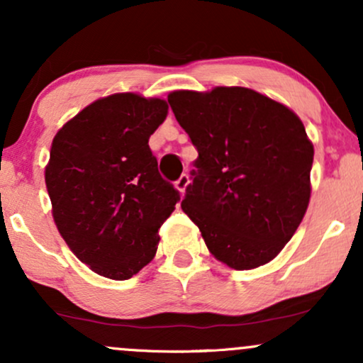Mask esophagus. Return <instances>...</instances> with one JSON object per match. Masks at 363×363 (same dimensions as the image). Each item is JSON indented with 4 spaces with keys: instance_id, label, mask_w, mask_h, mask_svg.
Returning a JSON list of instances; mask_svg holds the SVG:
<instances>
[{
    "instance_id": "1",
    "label": "esophagus",
    "mask_w": 363,
    "mask_h": 363,
    "mask_svg": "<svg viewBox=\"0 0 363 363\" xmlns=\"http://www.w3.org/2000/svg\"><path fill=\"white\" fill-rule=\"evenodd\" d=\"M187 184H189V176H187V174H182V176L176 181V189L181 194H184Z\"/></svg>"
}]
</instances>
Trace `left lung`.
Instances as JSON below:
<instances>
[{"label": "left lung", "instance_id": "1", "mask_svg": "<svg viewBox=\"0 0 363 363\" xmlns=\"http://www.w3.org/2000/svg\"><path fill=\"white\" fill-rule=\"evenodd\" d=\"M167 101L198 150L181 206L208 251L239 272L274 259L311 199L314 147L301 118L245 86L176 90Z\"/></svg>", "mask_w": 363, "mask_h": 363}]
</instances>
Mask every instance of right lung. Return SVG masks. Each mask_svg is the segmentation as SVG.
Instances as JSON below:
<instances>
[{
    "mask_svg": "<svg viewBox=\"0 0 363 363\" xmlns=\"http://www.w3.org/2000/svg\"><path fill=\"white\" fill-rule=\"evenodd\" d=\"M162 99L114 94L91 102L54 136L45 165L52 218L72 252L101 277L128 280L155 257L158 228L179 191L158 174L150 136Z\"/></svg>",
    "mask_w": 363,
    "mask_h": 363,
    "instance_id": "right-lung-1",
    "label": "right lung"
}]
</instances>
